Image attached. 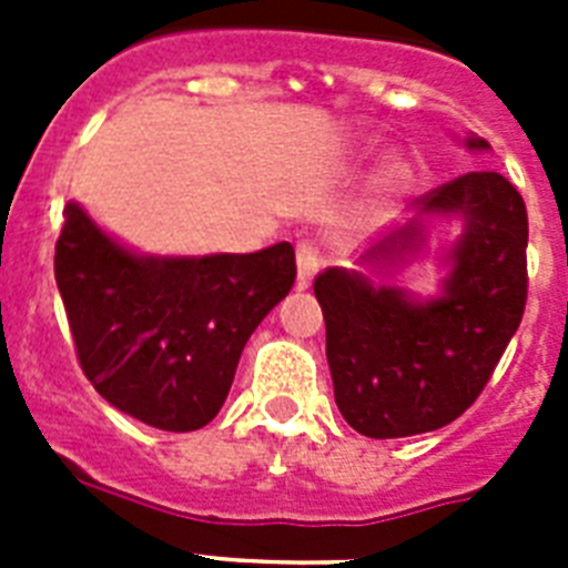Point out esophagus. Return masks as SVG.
Here are the masks:
<instances>
[{"mask_svg": "<svg viewBox=\"0 0 568 568\" xmlns=\"http://www.w3.org/2000/svg\"><path fill=\"white\" fill-rule=\"evenodd\" d=\"M295 261H298V287H310V281H313V275L318 273L321 267L318 247H315L310 239H301L298 244H295Z\"/></svg>", "mask_w": 568, "mask_h": 568, "instance_id": "obj_1", "label": "esophagus"}]
</instances>
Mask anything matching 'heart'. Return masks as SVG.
<instances>
[{
	"instance_id": "obj_1",
	"label": "heart",
	"mask_w": 568,
	"mask_h": 568,
	"mask_svg": "<svg viewBox=\"0 0 568 568\" xmlns=\"http://www.w3.org/2000/svg\"><path fill=\"white\" fill-rule=\"evenodd\" d=\"M393 175H400V173H398V170H395V173H393Z\"/></svg>"
}]
</instances>
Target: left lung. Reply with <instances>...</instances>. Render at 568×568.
I'll list each match as a JSON object with an SVG mask.
<instances>
[{"label": "left lung", "instance_id": "1", "mask_svg": "<svg viewBox=\"0 0 568 568\" xmlns=\"http://www.w3.org/2000/svg\"><path fill=\"white\" fill-rule=\"evenodd\" d=\"M484 150V139H469ZM424 213H458L464 235L453 250L444 295L413 304L393 287L329 267L313 290L327 324L335 404L366 438H406L464 415L489 384L526 310L529 219L520 193L500 173L475 170L418 199ZM406 224L366 258L415 250Z\"/></svg>", "mask_w": 568, "mask_h": 568}]
</instances>
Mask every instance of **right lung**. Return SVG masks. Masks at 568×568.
Listing matches in <instances>:
<instances>
[{"label": "right lung", "mask_w": 568, "mask_h": 568, "mask_svg": "<svg viewBox=\"0 0 568 568\" xmlns=\"http://www.w3.org/2000/svg\"><path fill=\"white\" fill-rule=\"evenodd\" d=\"M53 273L97 393L155 429L193 433L222 409L241 349L293 287L295 250L139 258L68 204Z\"/></svg>", "instance_id": "add662e5"}]
</instances>
